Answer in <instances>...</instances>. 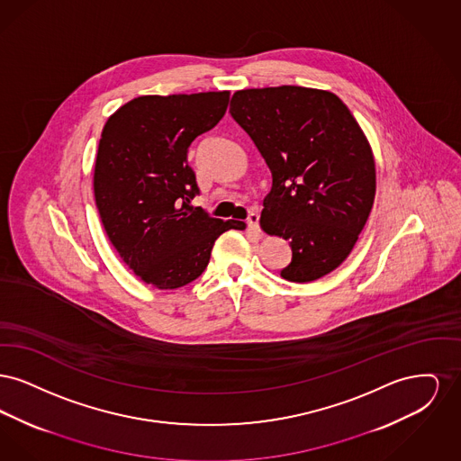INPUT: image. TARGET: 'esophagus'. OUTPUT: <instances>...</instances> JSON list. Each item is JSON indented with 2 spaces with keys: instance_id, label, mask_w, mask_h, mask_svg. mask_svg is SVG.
<instances>
[{
  "instance_id": "34e87169",
  "label": "esophagus",
  "mask_w": 461,
  "mask_h": 461,
  "mask_svg": "<svg viewBox=\"0 0 461 461\" xmlns=\"http://www.w3.org/2000/svg\"><path fill=\"white\" fill-rule=\"evenodd\" d=\"M247 226L250 231H254L256 235L261 233V228H259V214L258 212H250L249 218H247Z\"/></svg>"
}]
</instances>
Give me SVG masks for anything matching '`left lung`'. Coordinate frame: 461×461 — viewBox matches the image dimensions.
I'll return each mask as SVG.
<instances>
[{
    "mask_svg": "<svg viewBox=\"0 0 461 461\" xmlns=\"http://www.w3.org/2000/svg\"><path fill=\"white\" fill-rule=\"evenodd\" d=\"M271 176L261 228L292 247L282 278L318 280L346 261L372 211V147L344 102L303 86L240 89L230 104Z\"/></svg>",
    "mask_w": 461,
    "mask_h": 461,
    "instance_id": "8db88e82",
    "label": "left lung"
}]
</instances>
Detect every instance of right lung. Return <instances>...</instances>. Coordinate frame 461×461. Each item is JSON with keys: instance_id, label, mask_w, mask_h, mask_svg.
Here are the masks:
<instances>
[{"instance_id": "1", "label": "right lung", "mask_w": 461, "mask_h": 461, "mask_svg": "<svg viewBox=\"0 0 461 461\" xmlns=\"http://www.w3.org/2000/svg\"><path fill=\"white\" fill-rule=\"evenodd\" d=\"M230 91L138 96L104 126L93 190L107 237L145 284L188 285L203 273L221 233L243 221L192 207L197 179L188 147L226 112Z\"/></svg>"}]
</instances>
